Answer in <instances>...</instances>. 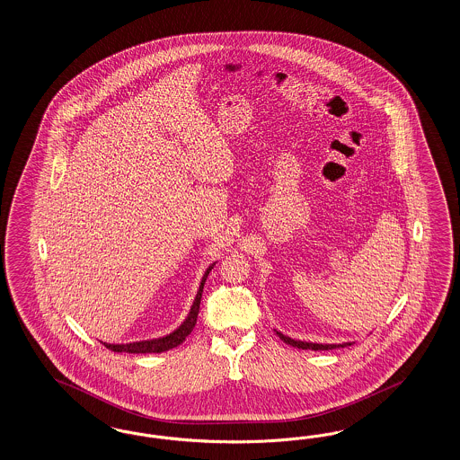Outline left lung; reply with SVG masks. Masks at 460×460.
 I'll list each match as a JSON object with an SVG mask.
<instances>
[{
	"label": "left lung",
	"instance_id": "1",
	"mask_svg": "<svg viewBox=\"0 0 460 460\" xmlns=\"http://www.w3.org/2000/svg\"><path fill=\"white\" fill-rule=\"evenodd\" d=\"M275 332L279 335V339L283 341V342H287V344H290L293 348L296 349H310V350H329V349H337V348H348V346H352L354 342H342V344H317V342H306V341H296V339H292V337H288V335L281 334L279 331L275 329Z\"/></svg>",
	"mask_w": 460,
	"mask_h": 460
}]
</instances>
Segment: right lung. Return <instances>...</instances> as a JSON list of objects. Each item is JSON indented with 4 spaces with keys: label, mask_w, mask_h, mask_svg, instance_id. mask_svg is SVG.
<instances>
[{
    "label": "right lung",
    "mask_w": 460,
    "mask_h": 460,
    "mask_svg": "<svg viewBox=\"0 0 460 460\" xmlns=\"http://www.w3.org/2000/svg\"><path fill=\"white\" fill-rule=\"evenodd\" d=\"M217 261H214L212 265L206 270L204 277L200 279L199 290L195 295L192 306L185 317V321L181 325L164 337H156V339H148V341H138V342H128V344H108L102 342L108 349H111L114 352H129V354H152V352H165L168 349L177 348L181 342L187 339V335L194 331L195 323H197V315H199V308H200V298H202V290H204V283L209 277L210 270L216 266Z\"/></svg>",
    "instance_id": "add662e5"
}]
</instances>
